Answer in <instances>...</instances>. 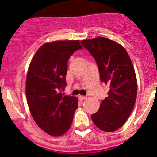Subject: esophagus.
I'll return each instance as SVG.
<instances>
[{
    "instance_id": "34e87169",
    "label": "esophagus",
    "mask_w": 157,
    "mask_h": 157,
    "mask_svg": "<svg viewBox=\"0 0 157 157\" xmlns=\"http://www.w3.org/2000/svg\"><path fill=\"white\" fill-rule=\"evenodd\" d=\"M78 98H79V99H80V100L87 99V96H79Z\"/></svg>"
}]
</instances>
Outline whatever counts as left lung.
Wrapping results in <instances>:
<instances>
[{"label":"left lung","mask_w":157,"mask_h":157,"mask_svg":"<svg viewBox=\"0 0 157 157\" xmlns=\"http://www.w3.org/2000/svg\"><path fill=\"white\" fill-rule=\"evenodd\" d=\"M81 44L94 58L101 82L110 86L108 96L92 114V120L101 131H117L131 115L136 99L137 81L131 60L122 46L108 38L83 40Z\"/></svg>","instance_id":"left-lung-1"}]
</instances>
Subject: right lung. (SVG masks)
<instances>
[{
    "mask_svg": "<svg viewBox=\"0 0 157 157\" xmlns=\"http://www.w3.org/2000/svg\"><path fill=\"white\" fill-rule=\"evenodd\" d=\"M79 40L46 43L31 61L26 81V96L32 117L44 131L53 136L69 130L78 99L64 96L67 61L82 50Z\"/></svg>",
    "mask_w": 157,
    "mask_h": 157,
    "instance_id": "right-lung-1",
    "label": "right lung"
}]
</instances>
